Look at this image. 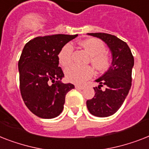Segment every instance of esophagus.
Listing matches in <instances>:
<instances>
[{"label":"esophagus","instance_id":"esophagus-1","mask_svg":"<svg viewBox=\"0 0 149 149\" xmlns=\"http://www.w3.org/2000/svg\"><path fill=\"white\" fill-rule=\"evenodd\" d=\"M75 87H76V89H84V88H85L84 86H79V85H76L75 86Z\"/></svg>","mask_w":149,"mask_h":149}]
</instances>
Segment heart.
I'll return each mask as SVG.
<instances>
[{
	"label": "heart",
	"mask_w": 149,
	"mask_h": 149,
	"mask_svg": "<svg viewBox=\"0 0 149 149\" xmlns=\"http://www.w3.org/2000/svg\"><path fill=\"white\" fill-rule=\"evenodd\" d=\"M90 56V63L98 71L107 70L111 64V59L107 53L106 47L100 40L95 38H89L79 42ZM73 47L71 43H66L61 48L58 54V60L62 66L66 67L71 63ZM93 69L90 66H70L65 71L67 80L73 83H82L92 77Z\"/></svg>",
	"instance_id": "b5f03b06"
}]
</instances>
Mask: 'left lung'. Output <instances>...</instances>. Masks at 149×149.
<instances>
[{"label":"left lung","instance_id":"obj_1","mask_svg":"<svg viewBox=\"0 0 149 149\" xmlns=\"http://www.w3.org/2000/svg\"><path fill=\"white\" fill-rule=\"evenodd\" d=\"M87 34L102 40L112 54V63L109 70L95 79L100 85L93 88L94 97L86 101L87 109L92 115L108 117L119 109L131 89L134 57L127 43L114 35L105 33ZM102 85L106 87L105 91L101 89Z\"/></svg>","mask_w":149,"mask_h":149}]
</instances>
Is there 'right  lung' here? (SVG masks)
Masks as SVG:
<instances>
[{
    "instance_id": "right-lung-1",
    "label": "right lung",
    "mask_w": 149,
    "mask_h": 149,
    "mask_svg": "<svg viewBox=\"0 0 149 149\" xmlns=\"http://www.w3.org/2000/svg\"><path fill=\"white\" fill-rule=\"evenodd\" d=\"M77 36L38 37L24 46L18 62L20 93L26 107L40 118L58 116L63 109L66 93L74 89L71 83L61 82L64 74L58 66V54Z\"/></svg>"
}]
</instances>
